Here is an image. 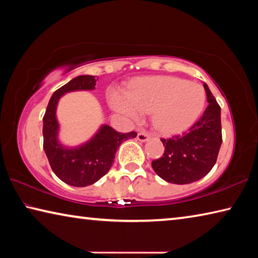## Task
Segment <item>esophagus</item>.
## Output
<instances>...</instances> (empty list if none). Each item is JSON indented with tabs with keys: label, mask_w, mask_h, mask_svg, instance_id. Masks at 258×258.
Returning <instances> with one entry per match:
<instances>
[{
	"label": "esophagus",
	"mask_w": 258,
	"mask_h": 258,
	"mask_svg": "<svg viewBox=\"0 0 258 258\" xmlns=\"http://www.w3.org/2000/svg\"><path fill=\"white\" fill-rule=\"evenodd\" d=\"M149 138H150V135L148 134L147 132L138 133V140L140 142H146V141H148V140H149Z\"/></svg>",
	"instance_id": "1"
}]
</instances>
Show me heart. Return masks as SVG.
<instances>
[{"label": "heart", "instance_id": "heart-1", "mask_svg": "<svg viewBox=\"0 0 258 258\" xmlns=\"http://www.w3.org/2000/svg\"><path fill=\"white\" fill-rule=\"evenodd\" d=\"M109 102L117 112L139 120L143 112H152L155 127L164 135L189 130L202 115L206 94L203 87L174 76L139 78L128 92L112 89Z\"/></svg>", "mask_w": 258, "mask_h": 258}]
</instances>
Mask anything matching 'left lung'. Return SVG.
<instances>
[{"instance_id":"obj_1","label":"left lung","mask_w":258,"mask_h":258,"mask_svg":"<svg viewBox=\"0 0 258 258\" xmlns=\"http://www.w3.org/2000/svg\"><path fill=\"white\" fill-rule=\"evenodd\" d=\"M208 106L200 119L183 137L161 139L165 152L151 163L163 180L174 184L199 181L215 165L222 145L221 108L204 83Z\"/></svg>"}]
</instances>
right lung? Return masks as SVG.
Masks as SVG:
<instances>
[{
  "instance_id": "1",
  "label": "right lung",
  "mask_w": 258,
  "mask_h": 258,
  "mask_svg": "<svg viewBox=\"0 0 258 258\" xmlns=\"http://www.w3.org/2000/svg\"><path fill=\"white\" fill-rule=\"evenodd\" d=\"M95 84V76L73 78L52 94L43 117V148L52 171L61 181L73 186L83 187L99 181L110 169L121 143L137 137L135 132L119 133L103 124L92 138L80 146L68 147L60 142V125L56 119L59 100L74 91H92Z\"/></svg>"
}]
</instances>
